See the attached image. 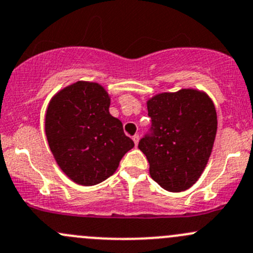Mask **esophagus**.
Instances as JSON below:
<instances>
[{
    "label": "esophagus",
    "instance_id": "34e87169",
    "mask_svg": "<svg viewBox=\"0 0 253 253\" xmlns=\"http://www.w3.org/2000/svg\"><path fill=\"white\" fill-rule=\"evenodd\" d=\"M132 139H133V142H134V144H138V141H139V134H134L133 137H132Z\"/></svg>",
    "mask_w": 253,
    "mask_h": 253
}]
</instances>
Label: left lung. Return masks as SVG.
I'll list each match as a JSON object with an SVG mask.
<instances>
[{
  "instance_id": "obj_1",
  "label": "left lung",
  "mask_w": 253,
  "mask_h": 253,
  "mask_svg": "<svg viewBox=\"0 0 253 253\" xmlns=\"http://www.w3.org/2000/svg\"><path fill=\"white\" fill-rule=\"evenodd\" d=\"M152 120L138 148L153 180L170 192L190 188L205 170L216 134V111L206 93L181 89L147 103Z\"/></svg>"
}]
</instances>
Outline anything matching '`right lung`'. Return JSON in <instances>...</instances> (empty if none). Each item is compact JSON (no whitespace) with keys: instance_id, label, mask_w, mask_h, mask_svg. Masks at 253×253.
<instances>
[{"instance_id":"add662e5","label":"right lung","mask_w":253,"mask_h":253,"mask_svg":"<svg viewBox=\"0 0 253 253\" xmlns=\"http://www.w3.org/2000/svg\"><path fill=\"white\" fill-rule=\"evenodd\" d=\"M110 98L98 83L77 82L58 91L45 116L50 149L76 183L93 186L116 171L134 143L109 112Z\"/></svg>"}]
</instances>
